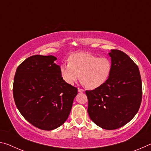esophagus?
Segmentation results:
<instances>
[{
  "label": "esophagus",
  "mask_w": 151,
  "mask_h": 151,
  "mask_svg": "<svg viewBox=\"0 0 151 151\" xmlns=\"http://www.w3.org/2000/svg\"><path fill=\"white\" fill-rule=\"evenodd\" d=\"M78 93H84V90H83V89H81V88H78Z\"/></svg>",
  "instance_id": "obj_1"
}]
</instances>
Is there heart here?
<instances>
[{
	"label": "heart",
	"instance_id": "obj_1",
	"mask_svg": "<svg viewBox=\"0 0 151 151\" xmlns=\"http://www.w3.org/2000/svg\"><path fill=\"white\" fill-rule=\"evenodd\" d=\"M111 70L109 58L85 52L71 55L69 63L60 66V75L66 83L73 85L81 76L82 85L89 89H95L105 83Z\"/></svg>",
	"mask_w": 151,
	"mask_h": 151
}]
</instances>
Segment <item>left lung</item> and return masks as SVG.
Wrapping results in <instances>:
<instances>
[{
    "instance_id": "obj_1",
    "label": "left lung",
    "mask_w": 151,
    "mask_h": 151,
    "mask_svg": "<svg viewBox=\"0 0 151 151\" xmlns=\"http://www.w3.org/2000/svg\"><path fill=\"white\" fill-rule=\"evenodd\" d=\"M109 55L112 70L108 80L86 94L91 121L102 129L114 130L136 115L142 100V83L139 68L127 54L111 50Z\"/></svg>"
}]
</instances>
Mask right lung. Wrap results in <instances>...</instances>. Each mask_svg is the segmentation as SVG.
<instances>
[{
  "mask_svg": "<svg viewBox=\"0 0 151 151\" xmlns=\"http://www.w3.org/2000/svg\"><path fill=\"white\" fill-rule=\"evenodd\" d=\"M54 56L34 55L18 66L13 96L22 116L33 126L51 131L69 115L77 88L63 80Z\"/></svg>",
  "mask_w": 151,
  "mask_h": 151,
  "instance_id": "right-lung-1",
  "label": "right lung"
}]
</instances>
